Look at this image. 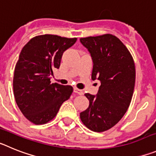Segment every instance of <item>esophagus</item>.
I'll return each instance as SVG.
<instances>
[{"label": "esophagus", "mask_w": 156, "mask_h": 156, "mask_svg": "<svg viewBox=\"0 0 156 156\" xmlns=\"http://www.w3.org/2000/svg\"><path fill=\"white\" fill-rule=\"evenodd\" d=\"M74 92L76 94H78L80 95H82L83 94V92L82 90H80V89H78V88H74Z\"/></svg>", "instance_id": "1"}]
</instances>
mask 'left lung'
<instances>
[{
	"instance_id": "8db88e82",
	"label": "left lung",
	"mask_w": 156,
	"mask_h": 156,
	"mask_svg": "<svg viewBox=\"0 0 156 156\" xmlns=\"http://www.w3.org/2000/svg\"><path fill=\"white\" fill-rule=\"evenodd\" d=\"M91 55V79L101 82L96 96L86 94L89 107L80 112L88 129L104 132L118 123L131 102L135 85V65L131 54L115 36L107 34L80 38Z\"/></svg>"
}]
</instances>
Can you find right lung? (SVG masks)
Instances as JSON below:
<instances>
[{"instance_id":"add662e5","label":"right lung","mask_w":156,"mask_h":156,"mask_svg":"<svg viewBox=\"0 0 156 156\" xmlns=\"http://www.w3.org/2000/svg\"><path fill=\"white\" fill-rule=\"evenodd\" d=\"M76 40L44 34L33 37L22 49L14 72V96L22 113L34 124L52 120L73 91L69 85L51 83V76Z\"/></svg>"}]
</instances>
